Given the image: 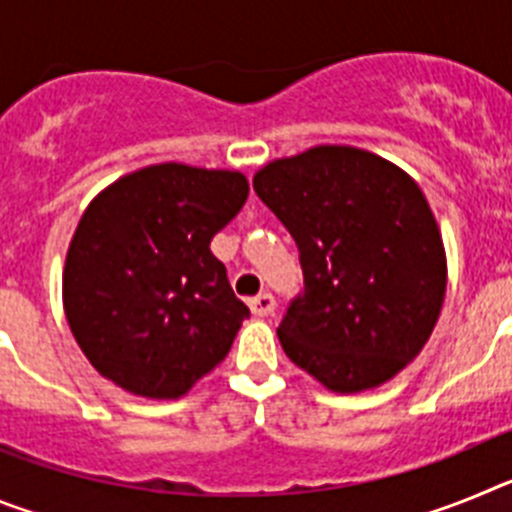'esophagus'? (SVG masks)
Masks as SVG:
<instances>
[{"mask_svg": "<svg viewBox=\"0 0 512 512\" xmlns=\"http://www.w3.org/2000/svg\"><path fill=\"white\" fill-rule=\"evenodd\" d=\"M274 307H277V300H274L271 292H261V295H256L251 300V312L256 318H269L271 312H274Z\"/></svg>", "mask_w": 512, "mask_h": 512, "instance_id": "34e87169", "label": "esophagus"}]
</instances>
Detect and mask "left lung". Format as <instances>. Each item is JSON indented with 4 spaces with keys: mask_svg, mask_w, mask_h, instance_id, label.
Returning a JSON list of instances; mask_svg holds the SVG:
<instances>
[{
    "mask_svg": "<svg viewBox=\"0 0 512 512\" xmlns=\"http://www.w3.org/2000/svg\"><path fill=\"white\" fill-rule=\"evenodd\" d=\"M259 200L295 238L302 292L277 333L333 392L387 382L420 354L446 295V256L418 184L390 161L320 146L264 166Z\"/></svg>",
    "mask_w": 512,
    "mask_h": 512,
    "instance_id": "obj_1",
    "label": "left lung"
}]
</instances>
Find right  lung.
Here are the masks:
<instances>
[{"mask_svg": "<svg viewBox=\"0 0 512 512\" xmlns=\"http://www.w3.org/2000/svg\"><path fill=\"white\" fill-rule=\"evenodd\" d=\"M246 197L238 171L158 164L87 207L66 256L63 307L102 377L171 400L228 356L251 310L210 241Z\"/></svg>", "mask_w": 512, "mask_h": 512, "instance_id": "right-lung-1", "label": "right lung"}]
</instances>
